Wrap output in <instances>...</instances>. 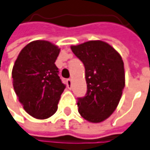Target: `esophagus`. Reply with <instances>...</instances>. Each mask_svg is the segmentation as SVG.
Wrapping results in <instances>:
<instances>
[{"label":"esophagus","mask_w":150,"mask_h":150,"mask_svg":"<svg viewBox=\"0 0 150 150\" xmlns=\"http://www.w3.org/2000/svg\"><path fill=\"white\" fill-rule=\"evenodd\" d=\"M67 86H68V88H71V84H72V79H71V78H68V79L67 80Z\"/></svg>","instance_id":"34e87169"}]
</instances>
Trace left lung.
I'll return each instance as SVG.
<instances>
[{"mask_svg":"<svg viewBox=\"0 0 150 150\" xmlns=\"http://www.w3.org/2000/svg\"><path fill=\"white\" fill-rule=\"evenodd\" d=\"M83 63L86 95L78 98V112L86 120L99 123L118 106L125 85L124 62L118 52L102 41H89L71 47Z\"/></svg>","mask_w":150,"mask_h":150,"instance_id":"8db88e82","label":"left lung"}]
</instances>
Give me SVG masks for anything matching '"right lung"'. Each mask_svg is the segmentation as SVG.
<instances>
[{"label": "right lung", "mask_w": 150, "mask_h": 150, "mask_svg": "<svg viewBox=\"0 0 150 150\" xmlns=\"http://www.w3.org/2000/svg\"><path fill=\"white\" fill-rule=\"evenodd\" d=\"M60 49L47 41H34L21 51L12 69L13 88L31 116L45 119L57 110L66 85L55 62Z\"/></svg>", "instance_id": "obj_1"}]
</instances>
